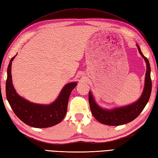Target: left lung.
Listing matches in <instances>:
<instances>
[{
	"label": "left lung",
	"mask_w": 158,
	"mask_h": 158,
	"mask_svg": "<svg viewBox=\"0 0 158 158\" xmlns=\"http://www.w3.org/2000/svg\"><path fill=\"white\" fill-rule=\"evenodd\" d=\"M138 51L147 63V70L146 71L145 85L144 91L140 98L132 105L114 109L112 110H105L96 105L91 92L89 93V102L92 114L100 123L110 126H118L129 123L138 117L147 105L150 98L152 82L151 79V67L148 59L142 54L138 45H137Z\"/></svg>",
	"instance_id": "1"
}]
</instances>
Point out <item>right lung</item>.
<instances>
[{
    "instance_id": "add662e5",
    "label": "right lung",
    "mask_w": 158,
    "mask_h": 158,
    "mask_svg": "<svg viewBox=\"0 0 158 158\" xmlns=\"http://www.w3.org/2000/svg\"><path fill=\"white\" fill-rule=\"evenodd\" d=\"M11 59L7 67L6 81V96L13 111L20 120L27 125L35 128H47L54 126L63 120L67 114L68 100L76 82L66 85L54 102L49 105H38L29 102L16 94L11 80Z\"/></svg>"
}]
</instances>
